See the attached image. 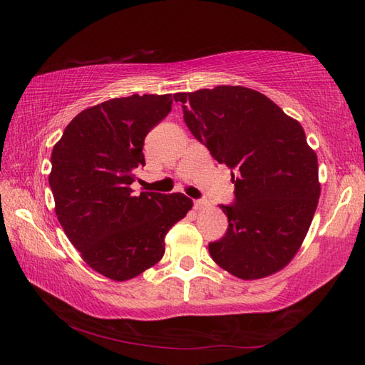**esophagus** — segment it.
<instances>
[{
  "label": "esophagus",
  "mask_w": 365,
  "mask_h": 365,
  "mask_svg": "<svg viewBox=\"0 0 365 365\" xmlns=\"http://www.w3.org/2000/svg\"><path fill=\"white\" fill-rule=\"evenodd\" d=\"M204 207H207V200H204V199H196L195 200V208H196V210H202Z\"/></svg>",
  "instance_id": "esophagus-1"
}]
</instances>
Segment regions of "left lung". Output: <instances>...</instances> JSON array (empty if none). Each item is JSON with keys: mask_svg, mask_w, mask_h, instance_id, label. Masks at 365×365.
Listing matches in <instances>:
<instances>
[{"mask_svg": "<svg viewBox=\"0 0 365 365\" xmlns=\"http://www.w3.org/2000/svg\"><path fill=\"white\" fill-rule=\"evenodd\" d=\"M212 157L230 168L229 227L208 252L240 279L276 273L298 252L320 197L319 161L301 123L254 89L216 86L174 96Z\"/></svg>", "mask_w": 365, "mask_h": 365, "instance_id": "8db88e82", "label": "left lung"}]
</instances>
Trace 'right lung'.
<instances>
[{
	"instance_id": "right-lung-1",
	"label": "right lung",
	"mask_w": 365,
	"mask_h": 365,
	"mask_svg": "<svg viewBox=\"0 0 365 365\" xmlns=\"http://www.w3.org/2000/svg\"><path fill=\"white\" fill-rule=\"evenodd\" d=\"M173 97L111 98L81 111L51 152L56 216L88 265L113 281L141 274L165 254V237L191 210L182 192L133 195L145 165L147 133L170 113Z\"/></svg>"
}]
</instances>
